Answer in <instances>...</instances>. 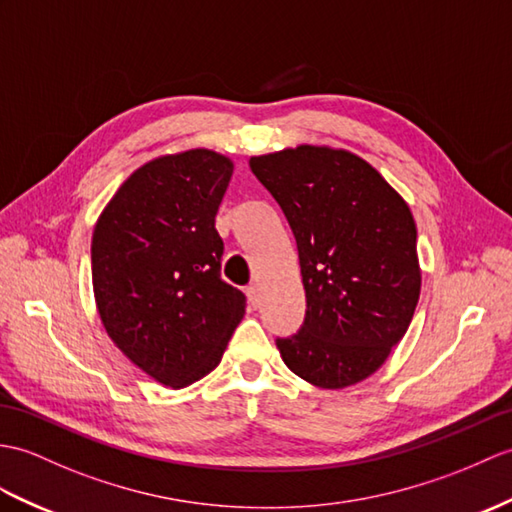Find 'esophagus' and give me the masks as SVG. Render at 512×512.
Here are the masks:
<instances>
[{
	"label": "esophagus",
	"instance_id": "esophagus-1",
	"mask_svg": "<svg viewBox=\"0 0 512 512\" xmlns=\"http://www.w3.org/2000/svg\"><path fill=\"white\" fill-rule=\"evenodd\" d=\"M246 296H248V303H251L253 307L259 305V288H257L255 283L248 285V288H246Z\"/></svg>",
	"mask_w": 512,
	"mask_h": 512
}]
</instances>
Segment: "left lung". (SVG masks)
<instances>
[{"mask_svg":"<svg viewBox=\"0 0 512 512\" xmlns=\"http://www.w3.org/2000/svg\"><path fill=\"white\" fill-rule=\"evenodd\" d=\"M299 248L301 329L277 338L285 366L318 388L373 375L403 338L421 294L417 224L358 154L299 146L248 161Z\"/></svg>","mask_w":512,"mask_h":512,"instance_id":"8db88e82","label":"left lung"}]
</instances>
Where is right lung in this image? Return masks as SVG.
I'll return each mask as SVG.
<instances>
[{
    "instance_id": "add662e5",
    "label": "right lung",
    "mask_w": 512,
    "mask_h": 512,
    "mask_svg": "<svg viewBox=\"0 0 512 512\" xmlns=\"http://www.w3.org/2000/svg\"><path fill=\"white\" fill-rule=\"evenodd\" d=\"M231 159L196 148L130 174L93 229V294L106 334L159 384L211 373L246 310L222 281L216 213Z\"/></svg>"
}]
</instances>
